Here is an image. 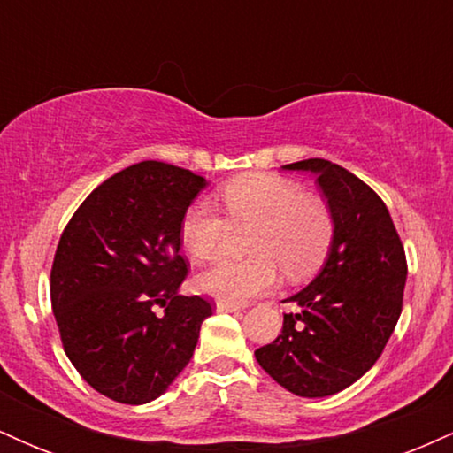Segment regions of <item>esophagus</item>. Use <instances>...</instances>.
Returning <instances> with one entry per match:
<instances>
[{"instance_id": "esophagus-1", "label": "esophagus", "mask_w": 453, "mask_h": 453, "mask_svg": "<svg viewBox=\"0 0 453 453\" xmlns=\"http://www.w3.org/2000/svg\"><path fill=\"white\" fill-rule=\"evenodd\" d=\"M215 309H217V313H236V311H241V306L223 303V300H219V303L215 304Z\"/></svg>"}]
</instances>
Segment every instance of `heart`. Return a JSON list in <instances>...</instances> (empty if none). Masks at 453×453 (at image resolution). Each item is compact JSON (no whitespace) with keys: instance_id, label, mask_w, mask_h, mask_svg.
Wrapping results in <instances>:
<instances>
[{"instance_id":"b5f03b06","label":"heart","mask_w":453,"mask_h":453,"mask_svg":"<svg viewBox=\"0 0 453 453\" xmlns=\"http://www.w3.org/2000/svg\"><path fill=\"white\" fill-rule=\"evenodd\" d=\"M227 221L209 202H196L180 223V241L191 259L215 262L234 230L251 227L249 259L223 262L197 277V289L230 304H244L268 292L279 279H303L324 262L334 236L326 202L304 194L294 180L274 174H247L221 191Z\"/></svg>"}]
</instances>
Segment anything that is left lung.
<instances>
[{
	"instance_id": "obj_1",
	"label": "left lung",
	"mask_w": 453,
	"mask_h": 453,
	"mask_svg": "<svg viewBox=\"0 0 453 453\" xmlns=\"http://www.w3.org/2000/svg\"><path fill=\"white\" fill-rule=\"evenodd\" d=\"M315 174L334 221L319 274L283 303V330L256 360L279 386L324 398L371 371L403 311L407 259L383 200L349 170L326 159L283 165Z\"/></svg>"
}]
</instances>
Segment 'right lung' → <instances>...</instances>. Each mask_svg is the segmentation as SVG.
Masks as SVG:
<instances>
[{
  "label": "right lung",
  "instance_id": "right-lung-1",
  "mask_svg": "<svg viewBox=\"0 0 453 453\" xmlns=\"http://www.w3.org/2000/svg\"><path fill=\"white\" fill-rule=\"evenodd\" d=\"M206 185L189 170L140 161L96 187L57 244L50 303L65 356L117 403L159 398L212 315L209 300L179 294L180 223Z\"/></svg>",
  "mask_w": 453,
  "mask_h": 453
}]
</instances>
